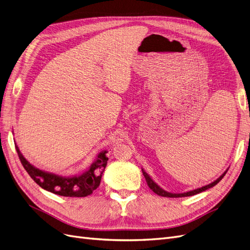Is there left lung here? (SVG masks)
<instances>
[{
    "label": "left lung",
    "mask_w": 250,
    "mask_h": 250,
    "mask_svg": "<svg viewBox=\"0 0 250 250\" xmlns=\"http://www.w3.org/2000/svg\"><path fill=\"white\" fill-rule=\"evenodd\" d=\"M143 171V175H144V177H145V179H146V181H147V185H148V187L151 188V190H152L155 194H157V195H160V196H163V197H170V198H177V197H187V196H193V195H196V194H198V193H201V192H203V191H206V190H208V188H213L214 186H216L219 181H220L223 177H224V175L226 174V172H224L222 175L219 177L217 180H215L214 183H211V184H209V185H208V186H206V187H202V188H196V190H193V191H190V192H187V193H181V194H172V193H169V192H166V191H164L163 188H161L160 187H158L154 181L150 178V176L148 175V174L144 171V170H142Z\"/></svg>",
    "instance_id": "left-lung-1"
}]
</instances>
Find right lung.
I'll use <instances>...</instances> for the list:
<instances>
[{
    "label": "right lung",
    "mask_w": 250,
    "mask_h": 250,
    "mask_svg": "<svg viewBox=\"0 0 250 250\" xmlns=\"http://www.w3.org/2000/svg\"><path fill=\"white\" fill-rule=\"evenodd\" d=\"M16 149L22 167L37 185L44 190L64 197H85L92 194L100 186L102 174L108 161L106 151H102L86 172L75 177H62L34 168L22 156L18 146Z\"/></svg>",
    "instance_id": "1"
}]
</instances>
